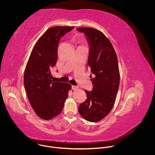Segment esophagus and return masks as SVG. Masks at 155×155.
Segmentation results:
<instances>
[{"label":"esophagus","mask_w":155,"mask_h":155,"mask_svg":"<svg viewBox=\"0 0 155 155\" xmlns=\"http://www.w3.org/2000/svg\"><path fill=\"white\" fill-rule=\"evenodd\" d=\"M71 88H72V89H73V90L75 91V90H77V89H78V87H76V86H72Z\"/></svg>","instance_id":"esophagus-1"}]
</instances>
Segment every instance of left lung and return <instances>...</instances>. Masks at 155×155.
<instances>
[{
  "label": "left lung",
  "mask_w": 155,
  "mask_h": 155,
  "mask_svg": "<svg viewBox=\"0 0 155 155\" xmlns=\"http://www.w3.org/2000/svg\"><path fill=\"white\" fill-rule=\"evenodd\" d=\"M76 30L86 36L89 48L88 66L94 76L91 79L92 89L85 90L87 99L78 111L85 120L96 122L110 113L115 102L120 82L117 57L110 41L101 31L91 27Z\"/></svg>",
  "instance_id": "1"
}]
</instances>
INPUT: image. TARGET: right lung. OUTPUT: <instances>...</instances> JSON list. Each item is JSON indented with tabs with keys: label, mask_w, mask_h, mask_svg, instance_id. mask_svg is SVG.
<instances>
[{
	"label": "right lung",
	"mask_w": 155,
	"mask_h": 155,
	"mask_svg": "<svg viewBox=\"0 0 155 155\" xmlns=\"http://www.w3.org/2000/svg\"><path fill=\"white\" fill-rule=\"evenodd\" d=\"M74 27L57 26L48 28L35 45L25 67L24 84L29 102L36 114L49 120L64 107L71 85L54 82L51 69L56 64L60 38Z\"/></svg>",
	"instance_id": "right-lung-1"
}]
</instances>
